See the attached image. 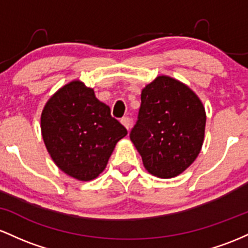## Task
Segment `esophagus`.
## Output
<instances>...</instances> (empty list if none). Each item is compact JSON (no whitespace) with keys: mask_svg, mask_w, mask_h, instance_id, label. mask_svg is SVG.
Returning <instances> with one entry per match:
<instances>
[{"mask_svg":"<svg viewBox=\"0 0 248 248\" xmlns=\"http://www.w3.org/2000/svg\"><path fill=\"white\" fill-rule=\"evenodd\" d=\"M121 123L123 124L124 126H125V129H126L127 131H129L130 127H131V119H130L129 117H124V118L121 119Z\"/></svg>","mask_w":248,"mask_h":248,"instance_id":"obj_1","label":"esophagus"}]
</instances>
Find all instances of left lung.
Here are the masks:
<instances>
[{
  "label": "left lung",
  "instance_id": "left-lung-1",
  "mask_svg": "<svg viewBox=\"0 0 248 248\" xmlns=\"http://www.w3.org/2000/svg\"><path fill=\"white\" fill-rule=\"evenodd\" d=\"M138 121L130 139L152 176H179L198 157L205 136L206 112L187 85L158 76L140 94Z\"/></svg>",
  "mask_w": 248,
  "mask_h": 248
}]
</instances>
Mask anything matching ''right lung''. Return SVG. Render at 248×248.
I'll return each instance as SVG.
<instances>
[{"mask_svg":"<svg viewBox=\"0 0 248 248\" xmlns=\"http://www.w3.org/2000/svg\"><path fill=\"white\" fill-rule=\"evenodd\" d=\"M41 131L57 168L80 182L98 177L116 144L127 135L93 89L78 79L58 89L46 103Z\"/></svg>","mask_w":248,"mask_h":248,"instance_id":"right-lung-1","label":"right lung"}]
</instances>
